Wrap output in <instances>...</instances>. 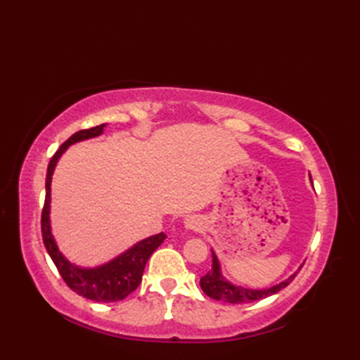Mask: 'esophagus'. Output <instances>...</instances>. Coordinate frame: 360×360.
Masks as SVG:
<instances>
[{"mask_svg":"<svg viewBox=\"0 0 360 360\" xmlns=\"http://www.w3.org/2000/svg\"><path fill=\"white\" fill-rule=\"evenodd\" d=\"M184 226H186V229L187 231H200V229L202 227V221L198 218V217H188V218H186V221H184Z\"/></svg>","mask_w":360,"mask_h":360,"instance_id":"obj_1","label":"esophagus"}]
</instances>
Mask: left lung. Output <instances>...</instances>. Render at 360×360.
Segmentation results:
<instances>
[{
	"mask_svg": "<svg viewBox=\"0 0 360 360\" xmlns=\"http://www.w3.org/2000/svg\"><path fill=\"white\" fill-rule=\"evenodd\" d=\"M311 184H312V179H311ZM212 258H213L212 269L205 274L204 277H201L200 285H201V289L204 290L205 295H209L210 298H213V300H219V302H226V303L240 304V303L262 300V298L277 294L278 290L286 288L297 275V272H294L289 278H286L285 281H281V283H278V285L271 286V288H264V289L243 288V286L233 285L232 281H229L223 277V274H221L219 259L213 250H212Z\"/></svg>",
	"mask_w": 360,
	"mask_h": 360,
	"instance_id": "obj_1",
	"label": "left lung"
}]
</instances>
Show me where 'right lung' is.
<instances>
[{"mask_svg":"<svg viewBox=\"0 0 360 360\" xmlns=\"http://www.w3.org/2000/svg\"><path fill=\"white\" fill-rule=\"evenodd\" d=\"M105 127L106 124H102L89 129L77 131L57 150L56 155L52 156L48 165V173H46V198L44 207L41 212V235L44 248L48 250L49 257L52 258L53 264H56L66 285L72 290H75L79 295L86 297L89 300L110 303L124 300L127 295L131 294L133 290L139 286V283L142 281L145 264H147L153 252L164 243L167 235L164 232H160L158 235L148 236V238L136 243L134 246L127 249L124 254L110 259L108 263L96 267H80L77 264H74L58 250V246L56 240H53V235L51 231L49 218L51 182L53 170H56L58 159L62 158L68 147H71V145L77 142L101 136Z\"/></svg>","mask_w":360,"mask_h":360,"instance_id":"obj_1","label":"right lung"}]
</instances>
